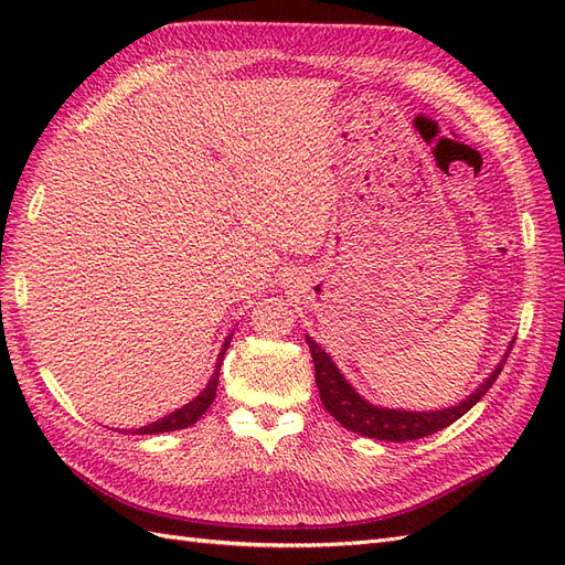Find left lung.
I'll return each instance as SVG.
<instances>
[{
	"instance_id": "obj_1",
	"label": "left lung",
	"mask_w": 565,
	"mask_h": 565,
	"mask_svg": "<svg viewBox=\"0 0 565 565\" xmlns=\"http://www.w3.org/2000/svg\"><path fill=\"white\" fill-rule=\"evenodd\" d=\"M306 344L311 349V358L316 365V384H318L324 409H328L341 426H347L349 431L367 436V438H377V440H391V443L431 436L440 429H446V426H450L452 422H457L461 415H467L469 409L486 396L488 388L494 384V380L500 377L502 363L509 355L507 353L504 361L492 370L490 377L459 405H452L446 409H434V413H407V409L377 407L358 396L355 388L344 380V374H341L332 363V358L324 353L311 337H306ZM511 347H514V341H511Z\"/></svg>"
}]
</instances>
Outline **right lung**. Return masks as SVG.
Listing matches in <instances>:
<instances>
[{
	"mask_svg": "<svg viewBox=\"0 0 565 565\" xmlns=\"http://www.w3.org/2000/svg\"><path fill=\"white\" fill-rule=\"evenodd\" d=\"M228 344H231V339L226 341L224 349H221V353H218V363H216V370H214V374H212L210 384L204 386V391L200 393V396H198L195 401H191L188 405L179 407L177 413H169L167 417H162V419H158V422H152V424H148V426H141V429H136L134 434H164V431H179V429H185V426L195 424V422L204 415V409H207V407L212 405V401H214V396H216L218 367H221V361H224V353H226ZM125 434H127V431H125Z\"/></svg>",
	"mask_w": 565,
	"mask_h": 565,
	"instance_id": "obj_1",
	"label": "right lung"
}]
</instances>
